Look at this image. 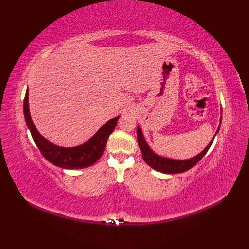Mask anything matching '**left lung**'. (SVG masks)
<instances>
[{"label": "left lung", "instance_id": "8db88e82", "mask_svg": "<svg viewBox=\"0 0 249 249\" xmlns=\"http://www.w3.org/2000/svg\"><path fill=\"white\" fill-rule=\"evenodd\" d=\"M220 123H221V118H220ZM220 123L218 126V129L216 131V134L218 133L219 127H220ZM215 134V136H216ZM215 136L213 137V139L210 141V143L208 146L200 153V154L196 155L193 158H189V160H172V158H168V157H163L157 155L155 152H153V150L147 144V142L144 139V136L142 134V131L140 127L138 126L137 127V137H138V144L140 147L142 157H143L144 161L149 165L151 168L154 169V170L158 172H162V173H167V174H173V173H182L189 170L190 168H193L196 163L199 162L202 157L206 154V152L209 151L213 143V140L215 138Z\"/></svg>", "mask_w": 249, "mask_h": 249}]
</instances>
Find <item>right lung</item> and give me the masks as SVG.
Listing matches in <instances>:
<instances>
[{
    "instance_id": "1",
    "label": "right lung",
    "mask_w": 249,
    "mask_h": 249,
    "mask_svg": "<svg viewBox=\"0 0 249 249\" xmlns=\"http://www.w3.org/2000/svg\"><path fill=\"white\" fill-rule=\"evenodd\" d=\"M23 111L26 125H28L35 144L41 152V154L52 165L63 169L87 168L96 162L102 157L109 136L113 133L120 118V116H116L114 119L109 120L98 129L92 138H89L83 144L73 147H62L51 143L36 129L30 114L29 89H26L25 93Z\"/></svg>"
}]
</instances>
